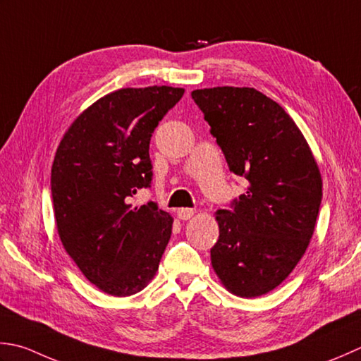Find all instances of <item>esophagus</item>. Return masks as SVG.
Returning a JSON list of instances; mask_svg holds the SVG:
<instances>
[{"label": "esophagus", "instance_id": "esophagus-1", "mask_svg": "<svg viewBox=\"0 0 361 361\" xmlns=\"http://www.w3.org/2000/svg\"><path fill=\"white\" fill-rule=\"evenodd\" d=\"M195 214V211L192 208H180L178 211H176V216H178L181 221H188V219H190Z\"/></svg>", "mask_w": 361, "mask_h": 361}]
</instances>
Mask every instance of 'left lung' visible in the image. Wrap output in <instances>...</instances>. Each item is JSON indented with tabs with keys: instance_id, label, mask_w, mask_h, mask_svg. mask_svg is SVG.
Returning a JSON list of instances; mask_svg holds the SVG:
<instances>
[{
	"instance_id": "1",
	"label": "left lung",
	"mask_w": 361,
	"mask_h": 361,
	"mask_svg": "<svg viewBox=\"0 0 361 361\" xmlns=\"http://www.w3.org/2000/svg\"><path fill=\"white\" fill-rule=\"evenodd\" d=\"M230 171L249 181L231 209L216 211L211 264L239 298L272 291L300 261L322 199L319 167L286 111L253 87L192 90Z\"/></svg>"
}]
</instances>
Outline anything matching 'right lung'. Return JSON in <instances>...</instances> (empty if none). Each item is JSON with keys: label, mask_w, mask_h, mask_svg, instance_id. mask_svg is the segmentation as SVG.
Returning a JSON list of instances; mask_svg holds the SVG:
<instances>
[{"label": "right lung", "mask_w": 361, "mask_h": 361, "mask_svg": "<svg viewBox=\"0 0 361 361\" xmlns=\"http://www.w3.org/2000/svg\"><path fill=\"white\" fill-rule=\"evenodd\" d=\"M185 89L125 87L102 97L63 134L51 167L63 249L100 291L126 298L150 283L172 235V216L130 197L152 181V134Z\"/></svg>", "instance_id": "obj_1"}]
</instances>
